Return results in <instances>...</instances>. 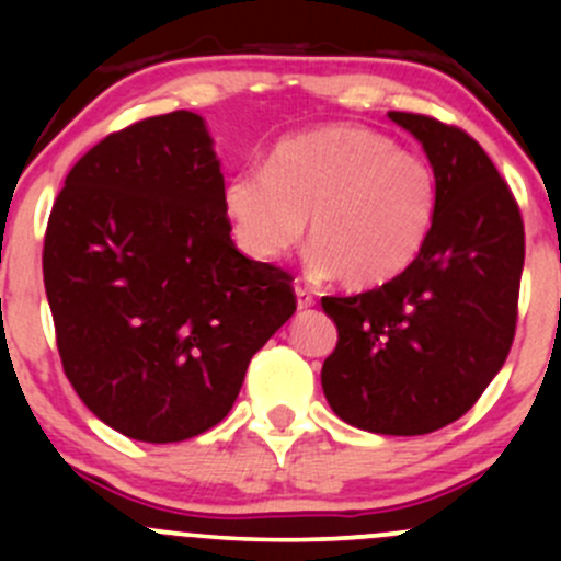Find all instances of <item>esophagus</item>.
<instances>
[{"mask_svg":"<svg viewBox=\"0 0 561 561\" xmlns=\"http://www.w3.org/2000/svg\"><path fill=\"white\" fill-rule=\"evenodd\" d=\"M296 301H298V309H312L314 307V296L309 290H304V287H296Z\"/></svg>","mask_w":561,"mask_h":561,"instance_id":"esophagus-1","label":"esophagus"}]
</instances>
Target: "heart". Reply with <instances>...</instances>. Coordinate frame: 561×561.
<instances>
[{
	"mask_svg": "<svg viewBox=\"0 0 561 561\" xmlns=\"http://www.w3.org/2000/svg\"><path fill=\"white\" fill-rule=\"evenodd\" d=\"M222 208L236 244L260 263L285 257L309 219L314 274L375 290L423 252L439 184L426 157L401 151L388 135L328 124L276 144L265 171L230 175Z\"/></svg>",
	"mask_w": 561,
	"mask_h": 561,
	"instance_id": "obj_1",
	"label": "heart"
}]
</instances>
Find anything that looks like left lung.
Here are the masks:
<instances>
[{
  "label": "left lung",
  "mask_w": 561,
  "mask_h": 561,
  "mask_svg": "<svg viewBox=\"0 0 561 561\" xmlns=\"http://www.w3.org/2000/svg\"><path fill=\"white\" fill-rule=\"evenodd\" d=\"M388 118L423 146L437 173V222L393 282L322 298L339 342L320 380L350 426L415 437L458 421L500 375L516 333L524 222L478 140L417 113Z\"/></svg>",
  "instance_id": "1"
}]
</instances>
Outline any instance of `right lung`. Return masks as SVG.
Returning <instances> with one entry per match:
<instances>
[{
    "mask_svg": "<svg viewBox=\"0 0 561 561\" xmlns=\"http://www.w3.org/2000/svg\"><path fill=\"white\" fill-rule=\"evenodd\" d=\"M206 118H144L76 162L50 211L43 279L83 404L140 443L217 426L252 355L296 312L290 276L239 252Z\"/></svg>",
    "mask_w": 561,
    "mask_h": 561,
    "instance_id": "add662e5",
    "label": "right lung"
}]
</instances>
